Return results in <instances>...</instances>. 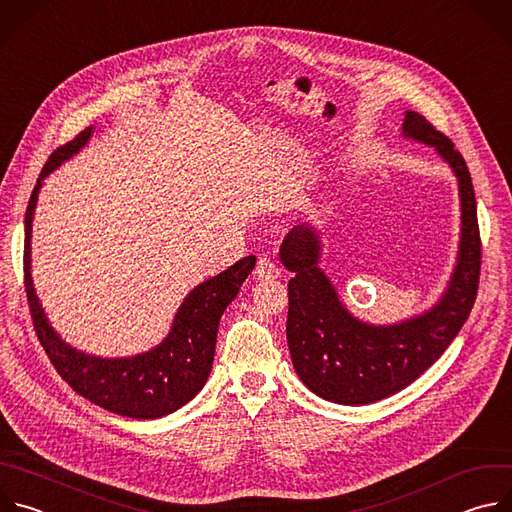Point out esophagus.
<instances>
[{
  "label": "esophagus",
  "mask_w": 512,
  "mask_h": 512,
  "mask_svg": "<svg viewBox=\"0 0 512 512\" xmlns=\"http://www.w3.org/2000/svg\"><path fill=\"white\" fill-rule=\"evenodd\" d=\"M255 275H257L259 279H273V277H279V275H281V269H279V265H277L271 257L263 255V257H259V261H257Z\"/></svg>",
  "instance_id": "obj_1"
}]
</instances>
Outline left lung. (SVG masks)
<instances>
[{
	"instance_id": "left-lung-1",
	"label": "left lung",
	"mask_w": 512,
	"mask_h": 512,
	"mask_svg": "<svg viewBox=\"0 0 512 512\" xmlns=\"http://www.w3.org/2000/svg\"><path fill=\"white\" fill-rule=\"evenodd\" d=\"M403 133L433 145L458 176L462 241L440 304L395 326L358 322L318 267L320 241L312 227H294L279 249L281 263L294 271L285 328L291 362L308 389L340 405L375 403L411 385L458 336L478 294L482 241L470 170L452 139L423 115L407 111Z\"/></svg>"
}]
</instances>
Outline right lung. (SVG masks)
Here are the masks:
<instances>
[{"label":"right lung","mask_w":512,"mask_h":512,"mask_svg":"<svg viewBox=\"0 0 512 512\" xmlns=\"http://www.w3.org/2000/svg\"><path fill=\"white\" fill-rule=\"evenodd\" d=\"M89 137L91 127L50 154L26 208L24 283L32 324L56 373L79 395L117 415L133 419L164 417L186 405L204 387L212 369L218 322L253 271L255 255L194 287L180 306L168 338L150 352L133 358H97L64 344L50 328L34 294L30 277L32 216L44 176L77 154Z\"/></svg>","instance_id":"right-lung-1"}]
</instances>
